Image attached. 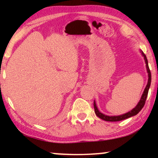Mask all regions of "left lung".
I'll list each match as a JSON object with an SVG mask.
<instances>
[{
	"mask_svg": "<svg viewBox=\"0 0 158 158\" xmlns=\"http://www.w3.org/2000/svg\"><path fill=\"white\" fill-rule=\"evenodd\" d=\"M142 55L143 57H144L145 59V62H146V69H147V73H148V83L146 85V88H145L144 91H143V94H142V97L140 98V100L139 101V102L137 103V105L136 106L135 108H133L131 110L128 111V113L122 114V115H119V116H108V115H105L102 113H101L99 110H98L97 105H96L95 101L94 102V111H95L96 115L98 117H99L100 119H103V120L106 121H108V122H117V121H120V120H123V119L129 118V117H133V116L137 115V114L142 110V108L144 106L145 103H146V98H147L148 96V90H149L150 88V85H151V81H152V75H151V71H150L149 68H148V60L147 58H146V55L142 52Z\"/></svg>",
	"mask_w": 158,
	"mask_h": 158,
	"instance_id": "obj_1",
	"label": "left lung"
}]
</instances>
